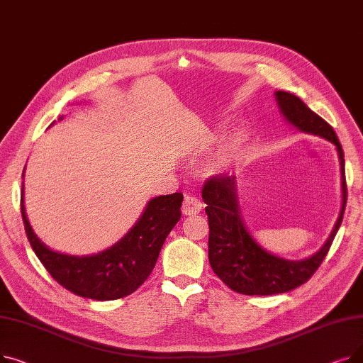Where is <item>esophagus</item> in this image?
<instances>
[{
  "mask_svg": "<svg viewBox=\"0 0 363 363\" xmlns=\"http://www.w3.org/2000/svg\"><path fill=\"white\" fill-rule=\"evenodd\" d=\"M201 201L194 197V196H185L184 197V203H182V213L185 216H191V215H197L201 211Z\"/></svg>",
  "mask_w": 363,
  "mask_h": 363,
  "instance_id": "1",
  "label": "esophagus"
}]
</instances>
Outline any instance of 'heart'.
<instances>
[{
    "label": "heart",
    "mask_w": 363,
    "mask_h": 363,
    "mask_svg": "<svg viewBox=\"0 0 363 363\" xmlns=\"http://www.w3.org/2000/svg\"><path fill=\"white\" fill-rule=\"evenodd\" d=\"M242 141H244V132L242 130L235 132L234 135H231L230 138H228L223 143V145H222V148L219 151V156H218V159L213 163V170L219 172V170H223L226 166H230L233 163V160H234V157H235L237 151H238V148H240Z\"/></svg>",
    "instance_id": "1"
}]
</instances>
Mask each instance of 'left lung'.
<instances>
[{
	"mask_svg": "<svg viewBox=\"0 0 363 363\" xmlns=\"http://www.w3.org/2000/svg\"><path fill=\"white\" fill-rule=\"evenodd\" d=\"M275 100L284 119L290 125L335 145L341 174V211L328 240L315 255L303 260H289L266 252L247 230L240 211L235 177L222 175L207 179L201 197L207 204L208 262L228 287L247 296L287 293L306 282L325 259L347 203L345 152L334 129L290 92L277 91Z\"/></svg>",
	"mask_w": 363,
	"mask_h": 363,
	"instance_id": "left-lung-1",
	"label": "left lung"
}]
</instances>
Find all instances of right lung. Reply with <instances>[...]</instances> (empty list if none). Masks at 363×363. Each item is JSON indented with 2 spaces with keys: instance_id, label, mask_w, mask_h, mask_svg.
I'll list each match as a JSON object with an SVG mask.
<instances>
[{
  "instance_id": "obj_1",
  "label": "right lung",
  "mask_w": 363,
  "mask_h": 363,
  "mask_svg": "<svg viewBox=\"0 0 363 363\" xmlns=\"http://www.w3.org/2000/svg\"><path fill=\"white\" fill-rule=\"evenodd\" d=\"M182 200L181 193L151 199L135 225L118 242L88 256L54 252L36 237L25 211L23 184L21 203L32 250L50 275L76 296L104 301L132 294L150 277L166 237L181 219Z\"/></svg>"
}]
</instances>
